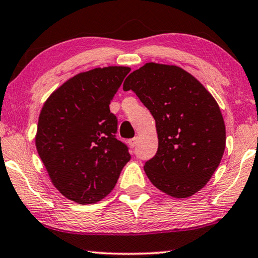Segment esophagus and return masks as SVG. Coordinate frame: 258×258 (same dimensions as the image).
Returning <instances> with one entry per match:
<instances>
[{
    "label": "esophagus",
    "instance_id": "obj_1",
    "mask_svg": "<svg viewBox=\"0 0 258 258\" xmlns=\"http://www.w3.org/2000/svg\"><path fill=\"white\" fill-rule=\"evenodd\" d=\"M129 144H130V147H132V148L136 147V144H137V137H134V139L129 140Z\"/></svg>",
    "mask_w": 258,
    "mask_h": 258
}]
</instances>
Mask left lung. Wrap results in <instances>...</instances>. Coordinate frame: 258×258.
<instances>
[{
	"mask_svg": "<svg viewBox=\"0 0 258 258\" xmlns=\"http://www.w3.org/2000/svg\"><path fill=\"white\" fill-rule=\"evenodd\" d=\"M156 122L158 149L144 164L150 182L169 196L186 199L207 184L225 149L223 116L209 91L176 66L146 63L123 83Z\"/></svg>",
	"mask_w": 258,
	"mask_h": 258,
	"instance_id": "1",
	"label": "left lung"
}]
</instances>
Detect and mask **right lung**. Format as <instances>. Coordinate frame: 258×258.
<instances>
[{
	"mask_svg": "<svg viewBox=\"0 0 258 258\" xmlns=\"http://www.w3.org/2000/svg\"><path fill=\"white\" fill-rule=\"evenodd\" d=\"M129 72L105 67L80 73L43 104L36 149L52 184L70 201H101L130 160L126 144L116 139L117 118L109 108Z\"/></svg>",
	"mask_w": 258,
	"mask_h": 258,
	"instance_id": "right-lung-1",
	"label": "right lung"
}]
</instances>
